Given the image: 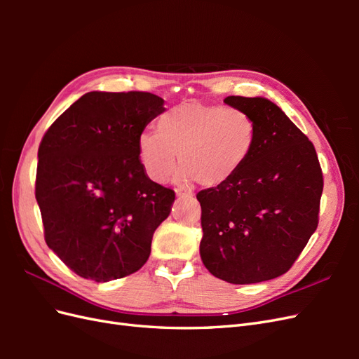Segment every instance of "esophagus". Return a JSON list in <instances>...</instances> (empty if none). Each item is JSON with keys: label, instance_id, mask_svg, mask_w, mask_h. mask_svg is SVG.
Returning <instances> with one entry per match:
<instances>
[{"label": "esophagus", "instance_id": "obj_1", "mask_svg": "<svg viewBox=\"0 0 359 359\" xmlns=\"http://www.w3.org/2000/svg\"><path fill=\"white\" fill-rule=\"evenodd\" d=\"M175 193H177V196H178V198L191 196V193H190V191H187L186 189H177V190H175Z\"/></svg>", "mask_w": 359, "mask_h": 359}]
</instances>
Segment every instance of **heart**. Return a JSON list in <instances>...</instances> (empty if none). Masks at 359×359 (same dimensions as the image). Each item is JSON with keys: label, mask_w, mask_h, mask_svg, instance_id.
<instances>
[{"label": "heart", "mask_w": 359, "mask_h": 359, "mask_svg": "<svg viewBox=\"0 0 359 359\" xmlns=\"http://www.w3.org/2000/svg\"><path fill=\"white\" fill-rule=\"evenodd\" d=\"M156 133L137 140L144 170L154 182H165L177 166V181H199L219 189L233 180L253 156L259 128L255 118L236 107L184 102L161 114Z\"/></svg>", "instance_id": "b5f03b06"}]
</instances>
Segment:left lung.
Masks as SVG:
<instances>
[{"label": "left lung", "instance_id": "1", "mask_svg": "<svg viewBox=\"0 0 359 359\" xmlns=\"http://www.w3.org/2000/svg\"><path fill=\"white\" fill-rule=\"evenodd\" d=\"M255 118L253 156L223 187L198 193L201 259L232 285L276 278L295 262L318 227L323 178L316 149L280 107L265 97H226Z\"/></svg>", "mask_w": 359, "mask_h": 359}]
</instances>
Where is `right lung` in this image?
<instances>
[{
	"mask_svg": "<svg viewBox=\"0 0 359 359\" xmlns=\"http://www.w3.org/2000/svg\"><path fill=\"white\" fill-rule=\"evenodd\" d=\"M151 93L83 94L43 136L36 199L45 240L73 273L104 283L136 273L175 193L151 181L137 154L165 112Z\"/></svg>",
	"mask_w": 359,
	"mask_h": 359,
	"instance_id": "right-lung-1",
	"label": "right lung"
}]
</instances>
